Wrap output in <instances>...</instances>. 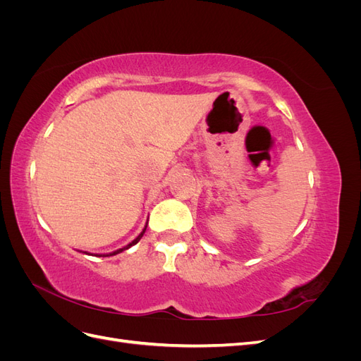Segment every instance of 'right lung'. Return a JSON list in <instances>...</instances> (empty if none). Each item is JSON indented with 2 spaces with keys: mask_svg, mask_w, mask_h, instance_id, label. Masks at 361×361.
Here are the masks:
<instances>
[{
  "mask_svg": "<svg viewBox=\"0 0 361 361\" xmlns=\"http://www.w3.org/2000/svg\"><path fill=\"white\" fill-rule=\"evenodd\" d=\"M146 227H147V226H146ZM146 227L143 228V232H141V233H140V235H138V236H137V238L134 239V241H133V243H129V244H128L126 247H123V248H118L117 251H113V253H110V255H104V256H114V255H118V253H122V251H123V250H128L129 247H133V245H135V244H137V243L140 241V239H141V236H143V235H145V232H146ZM99 256H102V255H99Z\"/></svg>",
  "mask_w": 361,
  "mask_h": 361,
  "instance_id": "add662e5",
  "label": "right lung"
}]
</instances>
